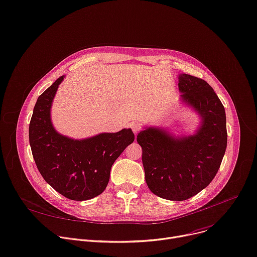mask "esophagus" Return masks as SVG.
<instances>
[{"label": "esophagus", "instance_id": "1", "mask_svg": "<svg viewBox=\"0 0 257 257\" xmlns=\"http://www.w3.org/2000/svg\"><path fill=\"white\" fill-rule=\"evenodd\" d=\"M130 126L134 133H138L142 129V126L139 123H132V124H130Z\"/></svg>", "mask_w": 257, "mask_h": 257}]
</instances>
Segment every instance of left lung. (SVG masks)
Segmentation results:
<instances>
[{"label":"left lung","instance_id":"1","mask_svg":"<svg viewBox=\"0 0 257 257\" xmlns=\"http://www.w3.org/2000/svg\"><path fill=\"white\" fill-rule=\"evenodd\" d=\"M179 90L184 103L200 116L195 133L175 136L166 129L148 127L138 135L149 189L176 201L196 195L213 181L227 146L225 109L211 85L180 74Z\"/></svg>","mask_w":257,"mask_h":257}]
</instances>
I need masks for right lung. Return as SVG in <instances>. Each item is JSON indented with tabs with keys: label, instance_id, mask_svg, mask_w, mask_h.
<instances>
[{
	"label": "right lung",
	"instance_id": "right-lung-1",
	"mask_svg": "<svg viewBox=\"0 0 257 257\" xmlns=\"http://www.w3.org/2000/svg\"><path fill=\"white\" fill-rule=\"evenodd\" d=\"M63 79L64 75L38 97L29 127L30 146L41 176L56 191L72 200H87L105 190L112 164L134 142V134L123 129L73 140L57 132L50 108Z\"/></svg>",
	"mask_w": 257,
	"mask_h": 257
}]
</instances>
